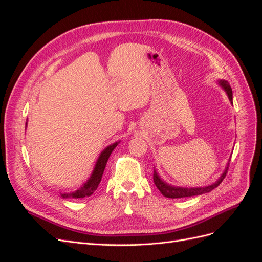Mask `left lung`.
<instances>
[{"label": "left lung", "mask_w": 262, "mask_h": 262, "mask_svg": "<svg viewBox=\"0 0 262 262\" xmlns=\"http://www.w3.org/2000/svg\"><path fill=\"white\" fill-rule=\"evenodd\" d=\"M217 84L222 87V90L226 93L229 101H231V104L233 105V92H232V89H231V86H229L228 82L225 80H219ZM227 169H228V163L226 165L224 171L222 172V175L219 177V179L215 182H213V184H211L209 186H204V187H178V186L169 185L161 178V176L158 175L156 169H154L153 179H154L155 186L157 187L158 190H160L161 193L164 196L171 198V199H179V198L200 195V194L212 191L214 188H216L221 184V182L223 181V179L226 176Z\"/></svg>", "instance_id": "left-lung-1"}]
</instances>
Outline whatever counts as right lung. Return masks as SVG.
Masks as SVG:
<instances>
[{"instance_id":"obj_1","label":"right lung","mask_w":262,"mask_h":262,"mask_svg":"<svg viewBox=\"0 0 262 262\" xmlns=\"http://www.w3.org/2000/svg\"><path fill=\"white\" fill-rule=\"evenodd\" d=\"M26 128H27V122H26ZM119 143H120V141L115 142V143L108 145L105 149H102V152L100 153V155L97 158L96 164H95V166H94V169L91 173L90 178L87 179L80 188L75 190V191L70 192V193H61L60 195L63 198V199H68V198L80 199V198H85V196L92 195L95 192V190L98 188V186L100 184L102 173H104L106 164L108 162V158H109L110 154H112V152L116 148V146Z\"/></svg>"}]
</instances>
